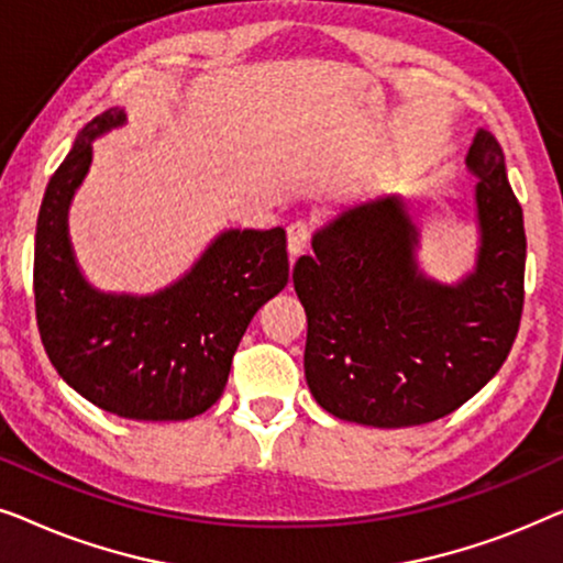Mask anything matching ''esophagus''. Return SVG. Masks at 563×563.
<instances>
[{
	"label": "esophagus",
	"mask_w": 563,
	"mask_h": 563,
	"mask_svg": "<svg viewBox=\"0 0 563 563\" xmlns=\"http://www.w3.org/2000/svg\"><path fill=\"white\" fill-rule=\"evenodd\" d=\"M307 243H310V222L295 220V222H291V225L287 228V249H289V256H299V253H305Z\"/></svg>",
	"instance_id": "obj_1"
}]
</instances>
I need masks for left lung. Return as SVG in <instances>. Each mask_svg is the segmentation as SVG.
Here are the masks:
<instances>
[{
  "instance_id": "1",
  "label": "left lung",
  "mask_w": 563,
  "mask_h": 563,
  "mask_svg": "<svg viewBox=\"0 0 563 563\" xmlns=\"http://www.w3.org/2000/svg\"><path fill=\"white\" fill-rule=\"evenodd\" d=\"M474 264L441 282L420 264L422 225L399 195L338 212L291 272L307 312L305 379L322 410L372 428L433 422L472 399L518 335L526 228L495 135L466 153Z\"/></svg>"
}]
</instances>
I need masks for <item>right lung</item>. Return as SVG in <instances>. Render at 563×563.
I'll return each instance as SVG.
<instances>
[{
    "label": "right lung",
    "mask_w": 563,
    "mask_h": 563,
    "mask_svg": "<svg viewBox=\"0 0 563 563\" xmlns=\"http://www.w3.org/2000/svg\"><path fill=\"white\" fill-rule=\"evenodd\" d=\"M125 122L120 107L97 114L51 176L35 230L37 330L60 379L91 405L128 420H189L218 402L253 314L287 287V233L220 230L179 279L148 295L95 287L76 261L68 210L91 143Z\"/></svg>",
    "instance_id": "add662e5"
}]
</instances>
